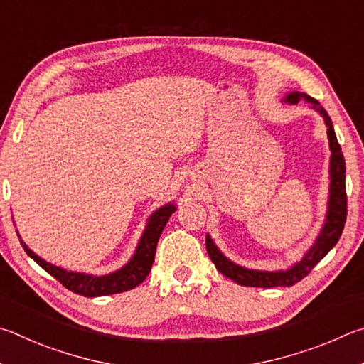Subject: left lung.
<instances>
[{"mask_svg":"<svg viewBox=\"0 0 364 364\" xmlns=\"http://www.w3.org/2000/svg\"><path fill=\"white\" fill-rule=\"evenodd\" d=\"M301 99H305L311 104V108L321 113L324 123L328 126V139L333 155H331V195L328 205L326 224H324L321 235L318 237L316 243L311 246V250L305 254L301 262L296 264L292 269L286 272H259L247 270L233 264L227 257L222 256V252L214 246L213 240L206 237V250L209 257L222 275L233 279L235 283L241 286H252V288H282V286H292L301 282L309 273L314 270V267L333 250L341 235L343 232V225L347 220V193H346V159L342 155V149L337 142L333 121H331L328 112L320 105L316 99L310 97L305 92H292L286 97V102L297 104Z\"/></svg>","mask_w":364,"mask_h":364,"instance_id":"obj_1","label":"left lung"}]
</instances>
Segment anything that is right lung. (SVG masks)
I'll return each instance as SVG.
<instances>
[{
    "mask_svg": "<svg viewBox=\"0 0 364 364\" xmlns=\"http://www.w3.org/2000/svg\"><path fill=\"white\" fill-rule=\"evenodd\" d=\"M176 211L174 205H166L159 208L155 214H151L146 225L145 232L140 238V243L137 246V251L134 257L129 260V264L124 265L123 269L110 273L105 277H92V275H82V273L76 272H67L60 269V267L50 265L46 260L38 257L33 251H30L27 245L21 240V245L25 252L35 260V262L46 270L49 275H53L57 282L65 286L68 291L75 292V294L85 296V297H99V296H108V294H118V292H124L134 289L137 284H140L149 275L151 270L153 260H155L156 245L158 240L161 237V232L164 225L168 224L171 214ZM21 238V237H18Z\"/></svg>",
    "mask_w": 364,
    "mask_h": 364,
    "instance_id": "right-lung-1",
    "label": "right lung"
}]
</instances>
